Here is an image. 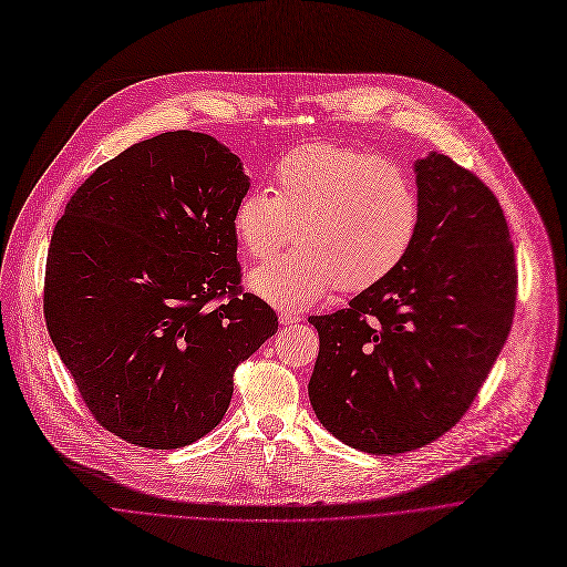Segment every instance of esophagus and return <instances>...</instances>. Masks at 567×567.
I'll return each instance as SVG.
<instances>
[{
    "label": "esophagus",
    "instance_id": "34e87169",
    "mask_svg": "<svg viewBox=\"0 0 567 567\" xmlns=\"http://www.w3.org/2000/svg\"><path fill=\"white\" fill-rule=\"evenodd\" d=\"M301 317L299 315H295V312H288V310H284V312H279V323H284V326H290V323H297Z\"/></svg>",
    "mask_w": 567,
    "mask_h": 567
}]
</instances>
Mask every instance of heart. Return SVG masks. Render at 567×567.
<instances>
[{"label":"heart","mask_w":567,"mask_h":567,"mask_svg":"<svg viewBox=\"0 0 567 567\" xmlns=\"http://www.w3.org/2000/svg\"><path fill=\"white\" fill-rule=\"evenodd\" d=\"M270 192L250 189L235 207L237 244L252 259L297 246L257 268L250 290L279 308H303L334 286L362 292L393 275L413 248L420 198L409 172L382 156L326 141L286 152Z\"/></svg>","instance_id":"obj_1"}]
</instances>
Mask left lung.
<instances>
[{
  "label": "left lung",
  "mask_w": 567,
  "mask_h": 567,
  "mask_svg": "<svg viewBox=\"0 0 567 567\" xmlns=\"http://www.w3.org/2000/svg\"><path fill=\"white\" fill-rule=\"evenodd\" d=\"M420 228L400 268L308 317L319 355L308 382L319 422L367 454H404L472 406L512 328L516 261L494 192L449 156L415 161Z\"/></svg>",
  "instance_id": "1"
}]
</instances>
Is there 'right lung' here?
<instances>
[{
	"label": "right lung",
	"mask_w": 567,
	"mask_h": 567,
	"mask_svg": "<svg viewBox=\"0 0 567 567\" xmlns=\"http://www.w3.org/2000/svg\"><path fill=\"white\" fill-rule=\"evenodd\" d=\"M248 187L216 138L167 132L100 165L66 203L44 319L113 435L150 449L196 442L228 411L235 369L277 332L275 310L239 286L233 216Z\"/></svg>",
	"instance_id": "obj_1"
}]
</instances>
